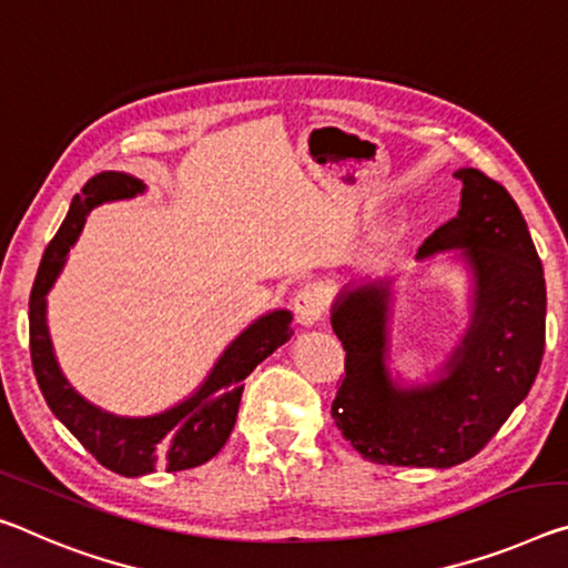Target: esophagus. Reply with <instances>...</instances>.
<instances>
[{
    "label": "esophagus",
    "instance_id": "34e87169",
    "mask_svg": "<svg viewBox=\"0 0 568 568\" xmlns=\"http://www.w3.org/2000/svg\"><path fill=\"white\" fill-rule=\"evenodd\" d=\"M328 308V287L323 283H308L303 285L298 295H295V318H298L301 326H313L323 316H326Z\"/></svg>",
    "mask_w": 568,
    "mask_h": 568
}]
</instances>
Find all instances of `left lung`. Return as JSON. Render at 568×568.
I'll use <instances>...</instances> for the list:
<instances>
[{
  "label": "left lung",
  "mask_w": 568,
  "mask_h": 568,
  "mask_svg": "<svg viewBox=\"0 0 568 568\" xmlns=\"http://www.w3.org/2000/svg\"><path fill=\"white\" fill-rule=\"evenodd\" d=\"M463 182L457 217L422 242L419 257L465 247L475 273V318L443 382L399 392L384 368L386 293L364 285L333 308L344 379L331 404L336 427L364 460L453 467L490 443L526 399L546 348V281L524 214L508 189L478 169Z\"/></svg>",
  "instance_id": "1"
}]
</instances>
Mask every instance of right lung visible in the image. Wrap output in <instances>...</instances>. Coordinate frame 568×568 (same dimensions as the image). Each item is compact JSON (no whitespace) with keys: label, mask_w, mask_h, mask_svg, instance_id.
Returning <instances> with one entry per match:
<instances>
[{"label":"right lung","mask_w":568,"mask_h":568,"mask_svg":"<svg viewBox=\"0 0 568 568\" xmlns=\"http://www.w3.org/2000/svg\"><path fill=\"white\" fill-rule=\"evenodd\" d=\"M139 192H143L139 179L119 171H105L90 179L83 194H75L58 235L44 247L30 293V356L44 402L98 463L125 478L154 473L156 467H164L166 473L189 470L212 460L235 427L247 374L293 336L287 311H275L255 321L237 341H232L217 366L212 368L210 379L192 399L156 417H113L78 397L73 386L62 379L52 356L48 326H44V295L55 283L70 245L83 230L88 212L101 202L129 200Z\"/></svg>","instance_id":"add662e5"}]
</instances>
